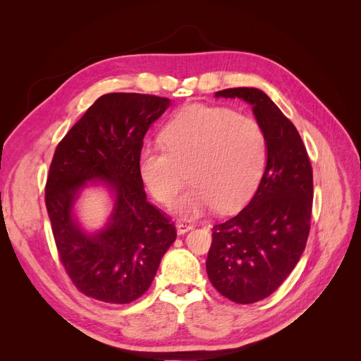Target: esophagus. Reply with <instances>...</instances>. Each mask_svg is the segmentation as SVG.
I'll use <instances>...</instances> for the list:
<instances>
[{"label": "esophagus", "instance_id": "34e87169", "mask_svg": "<svg viewBox=\"0 0 361 361\" xmlns=\"http://www.w3.org/2000/svg\"><path fill=\"white\" fill-rule=\"evenodd\" d=\"M192 224H190V223H187V221H178L176 223V231H178V233L179 235H183V233H187V232H190V231H192Z\"/></svg>", "mask_w": 361, "mask_h": 361}]
</instances>
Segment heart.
Listing matches in <instances>:
<instances>
[{"label": "heart", "instance_id": "1", "mask_svg": "<svg viewBox=\"0 0 361 361\" xmlns=\"http://www.w3.org/2000/svg\"><path fill=\"white\" fill-rule=\"evenodd\" d=\"M164 146L145 145L138 171L154 197L170 204L187 182L192 187L174 212L195 218L215 207L232 212L256 190L267 159V140L257 120L224 106L191 105L166 126Z\"/></svg>", "mask_w": 361, "mask_h": 361}]
</instances>
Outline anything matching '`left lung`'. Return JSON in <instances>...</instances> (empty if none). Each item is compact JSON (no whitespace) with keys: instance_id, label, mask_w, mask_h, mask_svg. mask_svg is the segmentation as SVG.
Segmentation results:
<instances>
[{"instance_id":"8db88e82","label":"left lung","mask_w":361,"mask_h":361,"mask_svg":"<svg viewBox=\"0 0 361 361\" xmlns=\"http://www.w3.org/2000/svg\"><path fill=\"white\" fill-rule=\"evenodd\" d=\"M253 106L265 134L267 167L253 199L215 224L206 271L212 286L238 304L264 300L290 274L310 231L313 173L297 128L255 87L216 92Z\"/></svg>"}]
</instances>
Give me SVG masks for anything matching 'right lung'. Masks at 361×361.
<instances>
[{
  "label": "right lung",
  "instance_id": "obj_1",
  "mask_svg": "<svg viewBox=\"0 0 361 361\" xmlns=\"http://www.w3.org/2000/svg\"><path fill=\"white\" fill-rule=\"evenodd\" d=\"M169 106L167 97L104 94L56 149L45 203L61 264L87 297L111 304L140 298L176 239L174 224L147 202L138 171L143 138ZM96 181L112 194L114 209L102 229L87 233L74 204Z\"/></svg>",
  "mask_w": 361,
  "mask_h": 361
}]
</instances>
